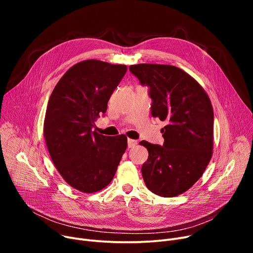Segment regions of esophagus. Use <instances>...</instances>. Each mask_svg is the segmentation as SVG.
Wrapping results in <instances>:
<instances>
[{
    "instance_id": "1",
    "label": "esophagus",
    "mask_w": 253,
    "mask_h": 253,
    "mask_svg": "<svg viewBox=\"0 0 253 253\" xmlns=\"http://www.w3.org/2000/svg\"><path fill=\"white\" fill-rule=\"evenodd\" d=\"M136 144H137V140L128 138V148H133L134 145H136Z\"/></svg>"
}]
</instances>
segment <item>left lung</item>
Returning <instances> with one entry per match:
<instances>
[{"instance_id": "1", "label": "left lung", "mask_w": 253, "mask_h": 253, "mask_svg": "<svg viewBox=\"0 0 253 253\" xmlns=\"http://www.w3.org/2000/svg\"><path fill=\"white\" fill-rule=\"evenodd\" d=\"M141 85L150 87L152 116L166 121L163 145L142 140L149 158L141 167L147 188L170 198L192 188L202 176L213 150V109L203 87L173 65L129 66Z\"/></svg>"}]
</instances>
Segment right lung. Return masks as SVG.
I'll return each mask as SVG.
<instances>
[{
    "label": "right lung",
    "instance_id": "obj_1",
    "mask_svg": "<svg viewBox=\"0 0 253 253\" xmlns=\"http://www.w3.org/2000/svg\"><path fill=\"white\" fill-rule=\"evenodd\" d=\"M126 72L123 64L84 60L73 65L51 93L44 138L59 174L80 192L105 188L127 148L124 134L104 136L92 130Z\"/></svg>",
    "mask_w": 253,
    "mask_h": 253
}]
</instances>
